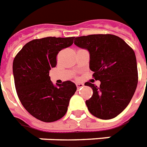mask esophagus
<instances>
[{"label":"esophagus","instance_id":"esophagus-1","mask_svg":"<svg viewBox=\"0 0 147 147\" xmlns=\"http://www.w3.org/2000/svg\"><path fill=\"white\" fill-rule=\"evenodd\" d=\"M76 85H77V88L78 89V90H79V89H80V88H82L83 86V83H77Z\"/></svg>","mask_w":147,"mask_h":147}]
</instances>
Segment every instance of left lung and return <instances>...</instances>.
Masks as SVG:
<instances>
[{"label":"left lung","mask_w":147,"mask_h":147,"mask_svg":"<svg viewBox=\"0 0 147 147\" xmlns=\"http://www.w3.org/2000/svg\"><path fill=\"white\" fill-rule=\"evenodd\" d=\"M74 44L87 49L92 77L99 87L90 82L92 96L86 101L88 110L100 119L115 118L128 105L138 83L134 50L122 38L111 34H96L75 38Z\"/></svg>","instance_id":"obj_1"}]
</instances>
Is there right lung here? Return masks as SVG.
<instances>
[{"label": "right lung", "instance_id": "obj_1", "mask_svg": "<svg viewBox=\"0 0 147 147\" xmlns=\"http://www.w3.org/2000/svg\"><path fill=\"white\" fill-rule=\"evenodd\" d=\"M75 37H46L30 41L14 57V83L18 98L31 115L44 122L64 117L77 86L71 81L54 85L49 70L57 65V55L70 46Z\"/></svg>", "mask_w": 147, "mask_h": 147}]
</instances>
